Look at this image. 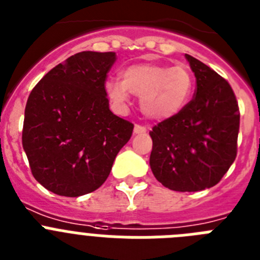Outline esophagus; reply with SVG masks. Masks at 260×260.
<instances>
[{
    "instance_id": "1",
    "label": "esophagus",
    "mask_w": 260,
    "mask_h": 260,
    "mask_svg": "<svg viewBox=\"0 0 260 260\" xmlns=\"http://www.w3.org/2000/svg\"><path fill=\"white\" fill-rule=\"evenodd\" d=\"M133 132L136 133V135H141V133H145L146 132V128L144 127V125H140V124H136V125H135V129H133Z\"/></svg>"
}]
</instances>
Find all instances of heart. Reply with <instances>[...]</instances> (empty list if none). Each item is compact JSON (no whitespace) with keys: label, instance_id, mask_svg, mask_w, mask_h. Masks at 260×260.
<instances>
[{"label":"heart","instance_id":"1","mask_svg":"<svg viewBox=\"0 0 260 260\" xmlns=\"http://www.w3.org/2000/svg\"><path fill=\"white\" fill-rule=\"evenodd\" d=\"M193 80L184 67L139 64L123 72V81L108 80L106 92L119 107L128 103L129 92L140 99L144 114L165 120L184 108L192 92Z\"/></svg>","mask_w":260,"mask_h":260}]
</instances>
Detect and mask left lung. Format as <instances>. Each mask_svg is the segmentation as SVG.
Listing matches in <instances>:
<instances>
[{"mask_svg": "<svg viewBox=\"0 0 260 260\" xmlns=\"http://www.w3.org/2000/svg\"><path fill=\"white\" fill-rule=\"evenodd\" d=\"M186 58L196 77L195 95L149 132V164L165 187L195 192L216 186L236 159L239 108L226 80L198 58Z\"/></svg>", "mask_w": 260, "mask_h": 260, "instance_id": "1", "label": "left lung"}]
</instances>
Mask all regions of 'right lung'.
Wrapping results in <instances>:
<instances>
[{
    "instance_id": "add662e5",
    "label": "right lung",
    "mask_w": 260,
    "mask_h": 260,
    "mask_svg": "<svg viewBox=\"0 0 260 260\" xmlns=\"http://www.w3.org/2000/svg\"><path fill=\"white\" fill-rule=\"evenodd\" d=\"M115 52L83 51L56 65L27 99L22 144L31 173L60 196L92 192L110 175L133 124L108 107L106 78Z\"/></svg>"
}]
</instances>
